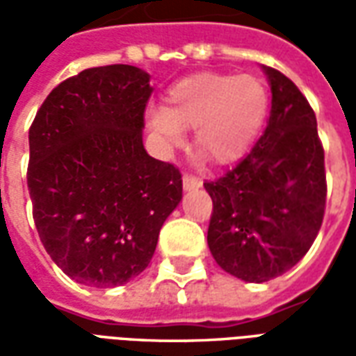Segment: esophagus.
Wrapping results in <instances>:
<instances>
[{
  "label": "esophagus",
  "instance_id": "34e87169",
  "mask_svg": "<svg viewBox=\"0 0 356 356\" xmlns=\"http://www.w3.org/2000/svg\"><path fill=\"white\" fill-rule=\"evenodd\" d=\"M202 186V179L194 177V175H183V188L185 191H196Z\"/></svg>",
  "mask_w": 356,
  "mask_h": 356
}]
</instances>
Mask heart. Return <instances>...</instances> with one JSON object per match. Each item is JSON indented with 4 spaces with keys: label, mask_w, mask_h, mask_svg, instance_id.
Returning <instances> with one entry per match:
<instances>
[{
    "label": "heart",
    "mask_w": 356,
    "mask_h": 356,
    "mask_svg": "<svg viewBox=\"0 0 356 356\" xmlns=\"http://www.w3.org/2000/svg\"><path fill=\"white\" fill-rule=\"evenodd\" d=\"M268 108L267 88L252 74H196L165 95V106L147 110L148 133L165 150L185 140L193 127L194 147L208 160L229 163L246 152Z\"/></svg>",
    "instance_id": "1"
}]
</instances>
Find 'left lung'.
<instances>
[{"instance_id": "left-lung-1", "label": "left lung", "mask_w": 356, "mask_h": 356, "mask_svg": "<svg viewBox=\"0 0 356 356\" xmlns=\"http://www.w3.org/2000/svg\"><path fill=\"white\" fill-rule=\"evenodd\" d=\"M270 114L234 170L204 183L213 200L208 246L225 273L261 284L284 275L321 231L326 175L316 118L296 83L263 66Z\"/></svg>"}]
</instances>
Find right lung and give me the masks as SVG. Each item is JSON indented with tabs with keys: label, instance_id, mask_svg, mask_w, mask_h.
<instances>
[{
	"label": "right lung",
	"instance_id": "right-lung-1",
	"mask_svg": "<svg viewBox=\"0 0 356 356\" xmlns=\"http://www.w3.org/2000/svg\"><path fill=\"white\" fill-rule=\"evenodd\" d=\"M150 93L137 66L88 68L47 95L30 127L35 229L51 259L83 286L139 276L183 198L177 168L143 145Z\"/></svg>",
	"mask_w": 356,
	"mask_h": 356
}]
</instances>
